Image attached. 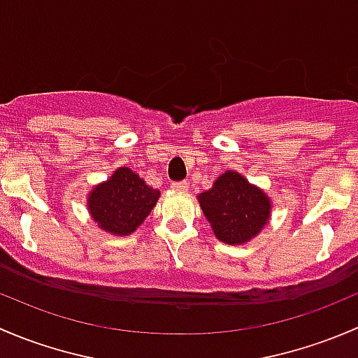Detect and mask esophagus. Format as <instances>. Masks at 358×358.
<instances>
[{"instance_id": "obj_1", "label": "esophagus", "mask_w": 358, "mask_h": 358, "mask_svg": "<svg viewBox=\"0 0 358 358\" xmlns=\"http://www.w3.org/2000/svg\"><path fill=\"white\" fill-rule=\"evenodd\" d=\"M171 189L182 192V190L189 189V185H187V182H171Z\"/></svg>"}]
</instances>
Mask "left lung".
Segmentation results:
<instances>
[{"label":"left lung","instance_id":"left-lung-1","mask_svg":"<svg viewBox=\"0 0 358 358\" xmlns=\"http://www.w3.org/2000/svg\"><path fill=\"white\" fill-rule=\"evenodd\" d=\"M199 204L215 236L227 244L248 243L270 216L268 197L236 171L220 176L211 190L201 194Z\"/></svg>","mask_w":358,"mask_h":358}]
</instances>
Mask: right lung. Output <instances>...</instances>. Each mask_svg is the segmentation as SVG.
<instances>
[{
    "label": "right lung",
    "mask_w": 358,
    "mask_h": 358,
    "mask_svg": "<svg viewBox=\"0 0 358 358\" xmlns=\"http://www.w3.org/2000/svg\"><path fill=\"white\" fill-rule=\"evenodd\" d=\"M157 199L159 190L124 166L90 194L88 209L100 229L128 236L149 216Z\"/></svg>",
    "instance_id": "1"
}]
</instances>
